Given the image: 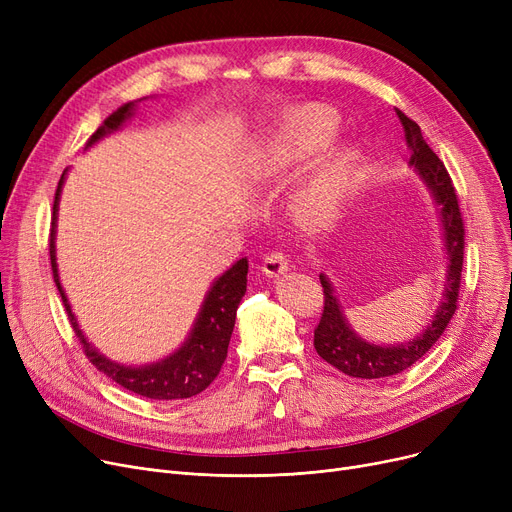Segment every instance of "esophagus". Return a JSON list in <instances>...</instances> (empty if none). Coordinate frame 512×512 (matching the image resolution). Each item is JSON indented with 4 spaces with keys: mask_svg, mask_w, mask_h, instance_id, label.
<instances>
[{
    "mask_svg": "<svg viewBox=\"0 0 512 512\" xmlns=\"http://www.w3.org/2000/svg\"><path fill=\"white\" fill-rule=\"evenodd\" d=\"M288 270H290V261H288V255L282 253V251L267 253L263 263H261V272L265 276H272V278H276V276H280Z\"/></svg>",
    "mask_w": 512,
    "mask_h": 512,
    "instance_id": "obj_1",
    "label": "esophagus"
}]
</instances>
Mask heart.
<instances>
[{
  "label": "heart",
  "instance_id": "b5f03b06",
  "mask_svg": "<svg viewBox=\"0 0 512 512\" xmlns=\"http://www.w3.org/2000/svg\"><path fill=\"white\" fill-rule=\"evenodd\" d=\"M338 128L336 114L326 105L309 103L292 112L284 126L261 149L272 176H290L305 159L328 145ZM355 168V151L338 147L319 161L292 197V211L305 226L328 222L340 205Z\"/></svg>",
  "mask_w": 512,
  "mask_h": 512
}]
</instances>
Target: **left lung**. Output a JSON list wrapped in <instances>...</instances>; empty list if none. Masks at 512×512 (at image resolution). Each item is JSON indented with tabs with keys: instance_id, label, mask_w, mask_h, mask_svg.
Returning a JSON list of instances; mask_svg holds the SVG:
<instances>
[{
	"instance_id": "obj_1",
	"label": "left lung",
	"mask_w": 512,
	"mask_h": 512,
	"mask_svg": "<svg viewBox=\"0 0 512 512\" xmlns=\"http://www.w3.org/2000/svg\"><path fill=\"white\" fill-rule=\"evenodd\" d=\"M396 116L402 128H405V139L411 149V164L419 170L421 178L440 205L450 265L444 288V301L436 313V319L432 321V326L415 340L398 346H375L363 342L357 334H353V330L346 326L330 282L326 280V276H319L321 286H324V311H321L319 324L313 332L315 351L338 371L351 375V378L363 380L390 378V375L409 369L438 342V338L448 328L454 311L459 309V290L465 257V222L459 209V197H456L454 184L444 161L425 143L419 124L402 114L398 107Z\"/></svg>"
}]
</instances>
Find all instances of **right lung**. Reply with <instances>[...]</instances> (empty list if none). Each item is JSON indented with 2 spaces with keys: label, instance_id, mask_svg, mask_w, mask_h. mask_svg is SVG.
<instances>
[{
  "label": "right lung",
  "instance_id": "add662e5",
  "mask_svg": "<svg viewBox=\"0 0 512 512\" xmlns=\"http://www.w3.org/2000/svg\"><path fill=\"white\" fill-rule=\"evenodd\" d=\"M134 101H128L120 105L116 112H112L103 120V124L91 134L89 145L99 141L103 134L114 132L116 128L122 126V122L132 114ZM62 182L64 174L58 182V191L56 199H53V218H51V234H49V257H51V270H53V280L58 284L62 303L66 307L70 326L78 338V342L83 344V353L87 359L101 371L112 382L120 384L122 388L141 394L145 398L153 400H174V398H191L199 392H203L215 378L226 361L228 355V344L230 336L234 330V319H236V309L240 299L245 297L247 292V274H249V261L240 259L236 261L230 270L215 280L211 286L207 299L201 307V313L197 317V324L180 348L178 353L170 355L168 359L159 361L155 365L147 367H124L118 363H112L110 359H105L99 355L95 348L87 342L83 332L78 330L76 319L70 311L66 294L60 286L58 280V270H56V249H53V228H56V211H58V199L62 191Z\"/></svg>",
  "mask_w": 512,
  "mask_h": 512
}]
</instances>
